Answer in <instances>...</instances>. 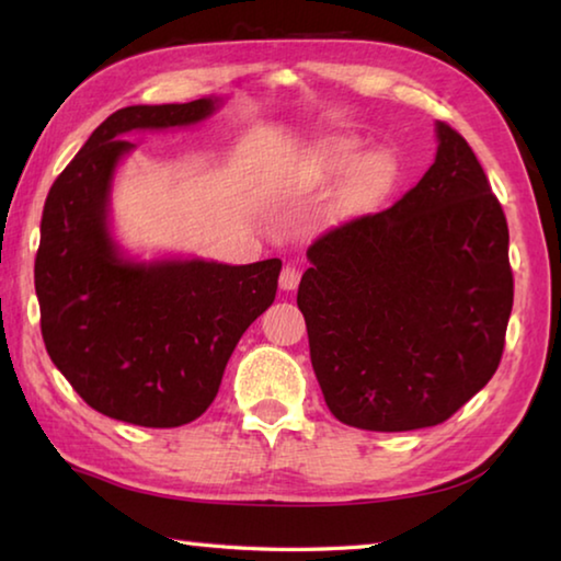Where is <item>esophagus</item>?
I'll return each mask as SVG.
<instances>
[{"instance_id": "obj_1", "label": "esophagus", "mask_w": 561, "mask_h": 561, "mask_svg": "<svg viewBox=\"0 0 561 561\" xmlns=\"http://www.w3.org/2000/svg\"><path fill=\"white\" fill-rule=\"evenodd\" d=\"M299 279H301V270L297 267V264H284V270L279 274V287L284 291H291L299 287Z\"/></svg>"}]
</instances>
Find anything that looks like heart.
<instances>
[{"mask_svg": "<svg viewBox=\"0 0 561 561\" xmlns=\"http://www.w3.org/2000/svg\"><path fill=\"white\" fill-rule=\"evenodd\" d=\"M356 146L344 138H331L317 150L314 168L319 178L336 173L354 158ZM396 178V165L388 153H368L351 170L344 187L339 193L341 213H364L374 207L391 190Z\"/></svg>", "mask_w": 561, "mask_h": 561, "instance_id": "obj_1", "label": "heart"}]
</instances>
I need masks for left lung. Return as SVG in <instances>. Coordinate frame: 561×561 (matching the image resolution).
<instances>
[{
    "label": "left lung",
    "mask_w": 561,
    "mask_h": 561,
    "mask_svg": "<svg viewBox=\"0 0 561 561\" xmlns=\"http://www.w3.org/2000/svg\"><path fill=\"white\" fill-rule=\"evenodd\" d=\"M297 304L329 411L360 431L431 428L495 376L515 297L510 232L458 130L396 205L309 247Z\"/></svg>",
    "instance_id": "8db88e82"
}]
</instances>
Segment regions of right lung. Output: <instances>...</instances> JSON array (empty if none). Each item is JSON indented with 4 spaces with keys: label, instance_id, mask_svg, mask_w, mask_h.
<instances>
[{
    "label": "right lung",
    "instance_id": "right-lung-1",
    "mask_svg": "<svg viewBox=\"0 0 561 561\" xmlns=\"http://www.w3.org/2000/svg\"><path fill=\"white\" fill-rule=\"evenodd\" d=\"M215 108L197 99L111 113L44 203L34 287L46 351L93 411L144 428H178L210 408L237 341L277 294L279 260L144 264L111 240L113 170L133 148L123 136Z\"/></svg>",
    "mask_w": 561,
    "mask_h": 561
}]
</instances>
